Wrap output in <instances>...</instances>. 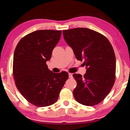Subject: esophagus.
Here are the masks:
<instances>
[{
  "instance_id": "obj_1",
  "label": "esophagus",
  "mask_w": 130,
  "mask_h": 130,
  "mask_svg": "<svg viewBox=\"0 0 130 130\" xmlns=\"http://www.w3.org/2000/svg\"><path fill=\"white\" fill-rule=\"evenodd\" d=\"M69 76L70 78H72L73 77V74L70 73H69Z\"/></svg>"
}]
</instances>
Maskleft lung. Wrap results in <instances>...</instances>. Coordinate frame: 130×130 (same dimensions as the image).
Instances as JSON below:
<instances>
[{"label": "left lung", "instance_id": "8db88e82", "mask_svg": "<svg viewBox=\"0 0 130 130\" xmlns=\"http://www.w3.org/2000/svg\"><path fill=\"white\" fill-rule=\"evenodd\" d=\"M63 34L77 60H84L87 67L83 76L73 74L77 82L74 98L83 105H96L109 94L115 81L116 60L112 46L104 35L88 28L63 30Z\"/></svg>", "mask_w": 130, "mask_h": 130}]
</instances>
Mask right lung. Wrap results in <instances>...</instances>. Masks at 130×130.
I'll return each instance as SVG.
<instances>
[{"mask_svg":"<svg viewBox=\"0 0 130 130\" xmlns=\"http://www.w3.org/2000/svg\"><path fill=\"white\" fill-rule=\"evenodd\" d=\"M61 31L38 30L22 37L15 48L13 74L15 85L29 103L38 107L54 104L69 77L66 72L55 73L46 62L59 41Z\"/></svg>","mask_w":130,"mask_h":130,"instance_id":"1","label":"right lung"}]
</instances>
